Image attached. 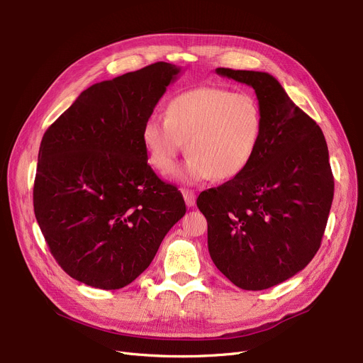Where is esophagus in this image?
I'll return each instance as SVG.
<instances>
[{
    "instance_id": "1",
    "label": "esophagus",
    "mask_w": 363,
    "mask_h": 363,
    "mask_svg": "<svg viewBox=\"0 0 363 363\" xmlns=\"http://www.w3.org/2000/svg\"><path fill=\"white\" fill-rule=\"evenodd\" d=\"M182 196L188 207H193L196 204V193L191 189H182Z\"/></svg>"
}]
</instances>
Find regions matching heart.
I'll use <instances>...</instances> for the list:
<instances>
[{"label":"heart","instance_id":"heart-1","mask_svg":"<svg viewBox=\"0 0 363 363\" xmlns=\"http://www.w3.org/2000/svg\"><path fill=\"white\" fill-rule=\"evenodd\" d=\"M262 130L263 113L252 94L200 86L172 99L164 119L148 118L141 140L150 164L160 174L174 169L185 143L189 156L175 175L196 184L240 175L256 155Z\"/></svg>","mask_w":363,"mask_h":363}]
</instances>
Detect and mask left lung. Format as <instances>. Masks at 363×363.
<instances>
[{
	"mask_svg": "<svg viewBox=\"0 0 363 363\" xmlns=\"http://www.w3.org/2000/svg\"><path fill=\"white\" fill-rule=\"evenodd\" d=\"M216 73L255 89L263 130L249 166L203 191L197 206L216 268L242 290H266L306 268L319 250L334 197L328 147L272 74Z\"/></svg>",
	"mask_w": 363,
	"mask_h": 363,
	"instance_id": "8db88e82",
	"label": "left lung"
}]
</instances>
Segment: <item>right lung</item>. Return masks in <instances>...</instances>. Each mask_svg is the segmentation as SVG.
<instances>
[{
    "mask_svg": "<svg viewBox=\"0 0 363 363\" xmlns=\"http://www.w3.org/2000/svg\"><path fill=\"white\" fill-rule=\"evenodd\" d=\"M179 67L157 62L94 84L44 133L33 211L48 249L76 281L119 290L140 277L186 212L141 140Z\"/></svg>",
    "mask_w": 363,
    "mask_h": 363,
    "instance_id": "1",
    "label": "right lung"
}]
</instances>
